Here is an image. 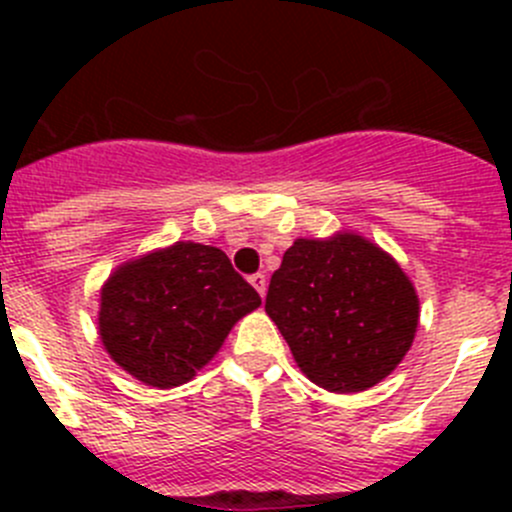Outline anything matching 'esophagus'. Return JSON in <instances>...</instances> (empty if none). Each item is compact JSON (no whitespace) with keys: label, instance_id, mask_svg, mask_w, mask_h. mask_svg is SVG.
<instances>
[{"label":"esophagus","instance_id":"obj_1","mask_svg":"<svg viewBox=\"0 0 512 512\" xmlns=\"http://www.w3.org/2000/svg\"><path fill=\"white\" fill-rule=\"evenodd\" d=\"M250 285L257 289V292H260V297H265V292H267V280H265V275H262V272H255V275H250Z\"/></svg>","mask_w":512,"mask_h":512}]
</instances>
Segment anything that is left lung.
<instances>
[{
	"label": "left lung",
	"instance_id": "8db88e82",
	"mask_svg": "<svg viewBox=\"0 0 512 512\" xmlns=\"http://www.w3.org/2000/svg\"><path fill=\"white\" fill-rule=\"evenodd\" d=\"M265 312L317 386L354 394L409 352L418 297L401 267L364 237L297 240L267 289Z\"/></svg>",
	"mask_w": 512,
	"mask_h": 512
}]
</instances>
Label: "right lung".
<instances>
[{"instance_id": "add662e5", "label": "right lung", "mask_w": 512, "mask_h": 512, "mask_svg": "<svg viewBox=\"0 0 512 512\" xmlns=\"http://www.w3.org/2000/svg\"><path fill=\"white\" fill-rule=\"evenodd\" d=\"M257 307L260 294L223 250L175 242L108 277L98 329L118 366L143 384L173 389L193 379L232 324Z\"/></svg>"}]
</instances>
